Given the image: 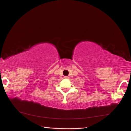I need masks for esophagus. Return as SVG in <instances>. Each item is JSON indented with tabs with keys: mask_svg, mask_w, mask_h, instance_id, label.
I'll list each match as a JSON object with an SVG mask.
<instances>
[{
	"mask_svg": "<svg viewBox=\"0 0 131 131\" xmlns=\"http://www.w3.org/2000/svg\"><path fill=\"white\" fill-rule=\"evenodd\" d=\"M68 78H69V77L68 76H65L64 77V79H68Z\"/></svg>",
	"mask_w": 131,
	"mask_h": 131,
	"instance_id": "1",
	"label": "esophagus"
}]
</instances>
